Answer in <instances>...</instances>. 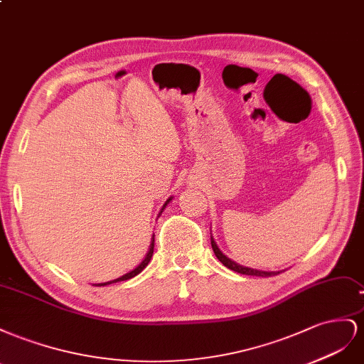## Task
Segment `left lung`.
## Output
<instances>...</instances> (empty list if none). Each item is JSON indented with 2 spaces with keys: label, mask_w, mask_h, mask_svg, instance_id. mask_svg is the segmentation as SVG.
Wrapping results in <instances>:
<instances>
[{
  "label": "left lung",
  "mask_w": 364,
  "mask_h": 364,
  "mask_svg": "<svg viewBox=\"0 0 364 364\" xmlns=\"http://www.w3.org/2000/svg\"><path fill=\"white\" fill-rule=\"evenodd\" d=\"M210 244H212V248H213V253L216 255V257L220 259V261L227 267L233 269V272L236 273H241V274H247V276H261V277H268V276H274V274H279V272H259V269H253V268H248V267H242L240 264L233 262L232 259H228L225 255H223V252L218 248L216 242L213 241V237L210 236Z\"/></svg>",
  "instance_id": "left-lung-1"
}]
</instances>
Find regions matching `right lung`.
I'll return each instance as SVG.
<instances>
[{"label":"right lung","instance_id":"obj_1","mask_svg":"<svg viewBox=\"0 0 364 364\" xmlns=\"http://www.w3.org/2000/svg\"><path fill=\"white\" fill-rule=\"evenodd\" d=\"M171 201V198L164 203V205H163V209H161V212L164 210V207L168 205V203ZM161 212H160V215H161ZM155 236V235H154ZM154 242H155V240L152 237V244H151V248H149V252H148V255H146V257L143 259V262L137 267V268H134L132 272H129V273H127L124 276H122V277H119V279H114V280H109V282H103V284H97L96 287H105V285H109V284H116V282H120V280H128V279H131V277H134V276H137L139 273H141L143 272V268L146 267L148 264H149V261H151V257H152V253H154Z\"/></svg>","mask_w":364,"mask_h":364}]
</instances>
